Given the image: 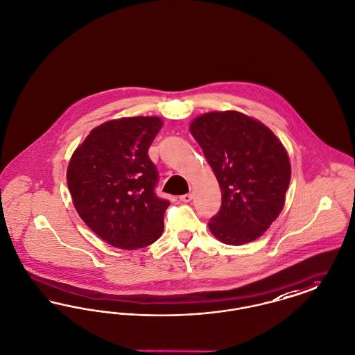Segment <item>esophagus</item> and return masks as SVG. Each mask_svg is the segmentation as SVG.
Returning a JSON list of instances; mask_svg holds the SVG:
<instances>
[{"instance_id": "esophagus-1", "label": "esophagus", "mask_w": 355, "mask_h": 355, "mask_svg": "<svg viewBox=\"0 0 355 355\" xmlns=\"http://www.w3.org/2000/svg\"><path fill=\"white\" fill-rule=\"evenodd\" d=\"M179 199H180V201H183V202H189V201L192 200V195L191 193H185V195H182Z\"/></svg>"}]
</instances>
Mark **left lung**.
<instances>
[{"label": "left lung", "mask_w": 355, "mask_h": 355, "mask_svg": "<svg viewBox=\"0 0 355 355\" xmlns=\"http://www.w3.org/2000/svg\"><path fill=\"white\" fill-rule=\"evenodd\" d=\"M189 131L221 189V208L208 223L224 244L256 240L277 218L291 182L289 156L261 122L239 111L207 112Z\"/></svg>", "instance_id": "8db88e82"}]
</instances>
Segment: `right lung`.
Segmentation results:
<instances>
[{
    "label": "right lung",
    "mask_w": 355,
    "mask_h": 355,
    "mask_svg": "<svg viewBox=\"0 0 355 355\" xmlns=\"http://www.w3.org/2000/svg\"><path fill=\"white\" fill-rule=\"evenodd\" d=\"M162 125L157 116L108 121L70 159L67 187L78 215L112 247H147L163 233L170 201L155 193L159 173L148 156Z\"/></svg>",
    "instance_id": "add662e5"
}]
</instances>
